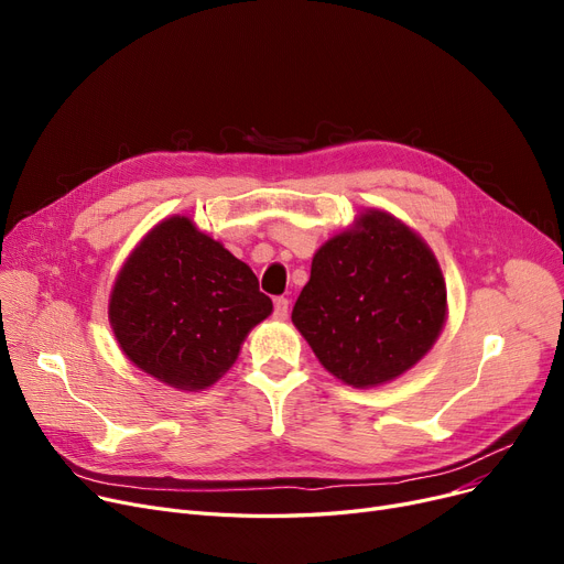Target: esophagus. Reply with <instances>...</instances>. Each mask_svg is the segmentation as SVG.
Returning <instances> with one entry per match:
<instances>
[{"label":"esophagus","instance_id":"34e87169","mask_svg":"<svg viewBox=\"0 0 564 564\" xmlns=\"http://www.w3.org/2000/svg\"><path fill=\"white\" fill-rule=\"evenodd\" d=\"M288 306H290V302H288L285 297H276V300H274V315H276L279 319H285V317H288Z\"/></svg>","mask_w":564,"mask_h":564}]
</instances>
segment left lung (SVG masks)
<instances>
[{
	"mask_svg": "<svg viewBox=\"0 0 564 564\" xmlns=\"http://www.w3.org/2000/svg\"><path fill=\"white\" fill-rule=\"evenodd\" d=\"M446 319L448 290L434 251L379 207H366L315 251L292 308V324L317 361L354 389L411 370Z\"/></svg>",
	"mask_w": 564,
	"mask_h": 564,
	"instance_id": "left-lung-1",
	"label": "left lung"
}]
</instances>
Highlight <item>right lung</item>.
Listing matches in <instances>:
<instances>
[{
	"mask_svg": "<svg viewBox=\"0 0 564 564\" xmlns=\"http://www.w3.org/2000/svg\"><path fill=\"white\" fill-rule=\"evenodd\" d=\"M272 308L247 262L173 215L126 258L109 294V324L141 372L196 393L230 370Z\"/></svg>",
	"mask_w": 564,
	"mask_h": 564,
	"instance_id": "obj_1",
	"label": "right lung"
}]
</instances>
